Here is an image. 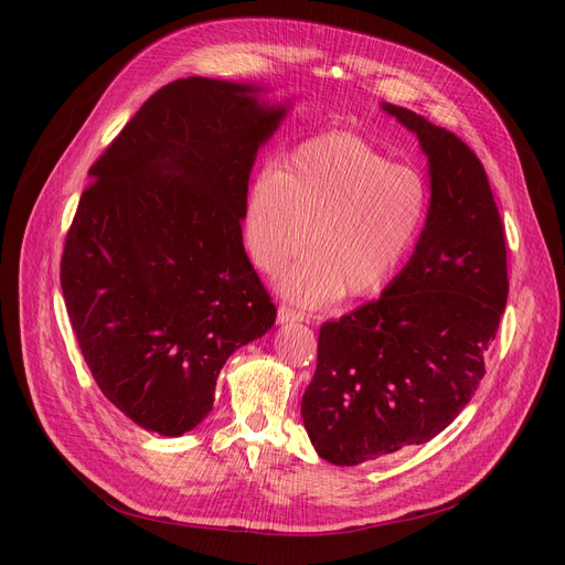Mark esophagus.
I'll return each mask as SVG.
<instances>
[{"label":"esophagus","mask_w":565,"mask_h":565,"mask_svg":"<svg viewBox=\"0 0 565 565\" xmlns=\"http://www.w3.org/2000/svg\"><path fill=\"white\" fill-rule=\"evenodd\" d=\"M307 316L302 313V311H298V309H292V307H288V305H279V309H277V320L279 322H295V320H305Z\"/></svg>","instance_id":"34e87169"}]
</instances>
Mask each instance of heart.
<instances>
[{"instance_id": "obj_1", "label": "heart", "mask_w": 565, "mask_h": 565, "mask_svg": "<svg viewBox=\"0 0 565 565\" xmlns=\"http://www.w3.org/2000/svg\"><path fill=\"white\" fill-rule=\"evenodd\" d=\"M428 185L407 164L350 132L307 139L279 171H263L247 199V247L258 270L281 277V292L302 307L341 295L364 298L387 284L417 241Z\"/></svg>"}]
</instances>
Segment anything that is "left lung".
<instances>
[{
    "mask_svg": "<svg viewBox=\"0 0 565 565\" xmlns=\"http://www.w3.org/2000/svg\"><path fill=\"white\" fill-rule=\"evenodd\" d=\"M382 109L419 137L430 207L382 298L320 328L302 419L318 456L341 467L424 444L458 417L509 298L503 222L477 153L417 111Z\"/></svg>",
    "mask_w": 565,
    "mask_h": 565,
    "instance_id": "8db88e82",
    "label": "left lung"
}]
</instances>
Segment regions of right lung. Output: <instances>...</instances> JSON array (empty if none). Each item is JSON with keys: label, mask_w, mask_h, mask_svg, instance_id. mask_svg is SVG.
<instances>
[{"label": "right lung", "mask_w": 565, "mask_h": 565, "mask_svg": "<svg viewBox=\"0 0 565 565\" xmlns=\"http://www.w3.org/2000/svg\"><path fill=\"white\" fill-rule=\"evenodd\" d=\"M260 88L175 79L88 169L62 256L84 362L137 426L178 437L213 409L231 354L277 309L243 245L249 173L286 107Z\"/></svg>", "instance_id": "obj_1"}]
</instances>
